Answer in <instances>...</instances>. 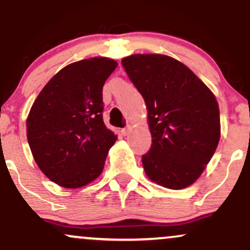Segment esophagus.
Instances as JSON below:
<instances>
[{"instance_id": "34e87169", "label": "esophagus", "mask_w": 250, "mask_h": 250, "mask_svg": "<svg viewBox=\"0 0 250 250\" xmlns=\"http://www.w3.org/2000/svg\"><path fill=\"white\" fill-rule=\"evenodd\" d=\"M130 130H131V127H130V125H127V127H125V128L122 129L121 133L125 136V135H128L129 133H130Z\"/></svg>"}]
</instances>
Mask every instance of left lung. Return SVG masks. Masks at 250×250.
<instances>
[{"mask_svg": "<svg viewBox=\"0 0 250 250\" xmlns=\"http://www.w3.org/2000/svg\"><path fill=\"white\" fill-rule=\"evenodd\" d=\"M122 65L148 109L151 147L147 176L169 189L193 185L220 141V110L210 89L177 60L160 54L125 57Z\"/></svg>", "mask_w": 250, "mask_h": 250, "instance_id": "obj_1", "label": "left lung"}]
</instances>
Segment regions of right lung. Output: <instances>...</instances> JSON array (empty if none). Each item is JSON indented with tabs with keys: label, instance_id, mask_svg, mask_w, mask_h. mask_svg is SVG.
<instances>
[{
	"label": "right lung",
	"instance_id": "obj_1",
	"mask_svg": "<svg viewBox=\"0 0 250 250\" xmlns=\"http://www.w3.org/2000/svg\"><path fill=\"white\" fill-rule=\"evenodd\" d=\"M117 62L93 57L67 65L50 80L27 119L34 160L64 188L93 182L104 167L116 135L103 122L102 88Z\"/></svg>",
	"mask_w": 250,
	"mask_h": 250
}]
</instances>
